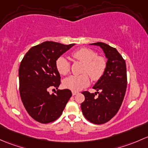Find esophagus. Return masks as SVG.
I'll use <instances>...</instances> for the list:
<instances>
[{"label": "esophagus", "mask_w": 148, "mask_h": 148, "mask_svg": "<svg viewBox=\"0 0 148 148\" xmlns=\"http://www.w3.org/2000/svg\"><path fill=\"white\" fill-rule=\"evenodd\" d=\"M78 93V92H76V91H73L72 92V94H73V95H75L76 94H77Z\"/></svg>", "instance_id": "obj_1"}]
</instances>
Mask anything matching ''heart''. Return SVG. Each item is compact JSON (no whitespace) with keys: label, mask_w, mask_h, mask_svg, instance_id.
Returning <instances> with one entry per match:
<instances>
[{"label":"heart","mask_w":148,"mask_h":148,"mask_svg":"<svg viewBox=\"0 0 148 148\" xmlns=\"http://www.w3.org/2000/svg\"><path fill=\"white\" fill-rule=\"evenodd\" d=\"M74 58L84 63L82 72L85 73L80 75H71L64 80L63 85L65 88L73 91H80L89 85L90 80L89 76L93 80H97L103 76L106 71L107 62L103 56H97L96 53L90 48H82L76 50L72 54ZM56 68L59 73L66 75L70 72L71 65L63 56L56 60Z\"/></svg>","instance_id":"b5f03b06"}]
</instances>
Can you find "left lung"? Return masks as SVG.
I'll return each mask as SVG.
<instances>
[{"mask_svg":"<svg viewBox=\"0 0 148 148\" xmlns=\"http://www.w3.org/2000/svg\"><path fill=\"white\" fill-rule=\"evenodd\" d=\"M90 45L102 48L108 59L107 66L104 74L92 87L96 92H82L85 95V101L81 103V110L90 122L104 124L116 115L124 99L127 88L126 64L115 48L101 42Z\"/></svg>","mask_w":148,"mask_h":148,"instance_id":"1","label":"left lung"}]
</instances>
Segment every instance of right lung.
<instances>
[{
	"mask_svg": "<svg viewBox=\"0 0 148 148\" xmlns=\"http://www.w3.org/2000/svg\"><path fill=\"white\" fill-rule=\"evenodd\" d=\"M74 45L45 41L32 47L21 61L18 73L21 100L29 115L39 123L57 120L72 96L68 89L58 90L56 94H50L48 89L60 85L56 60Z\"/></svg>",
	"mask_w": 148,
	"mask_h": 148,
	"instance_id": "obj_1",
	"label": "right lung"
}]
</instances>
